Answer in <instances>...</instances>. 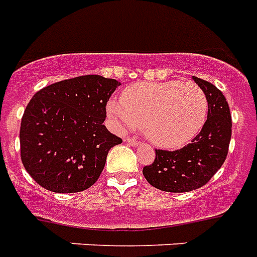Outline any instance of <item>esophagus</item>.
<instances>
[{
    "label": "esophagus",
    "mask_w": 257,
    "mask_h": 257,
    "mask_svg": "<svg viewBox=\"0 0 257 257\" xmlns=\"http://www.w3.org/2000/svg\"><path fill=\"white\" fill-rule=\"evenodd\" d=\"M126 143H128L131 147H137V145H140V141L137 139H135V137H128V139H126Z\"/></svg>",
    "instance_id": "esophagus-1"
}]
</instances>
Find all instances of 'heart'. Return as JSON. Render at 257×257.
<instances>
[{
    "mask_svg": "<svg viewBox=\"0 0 257 257\" xmlns=\"http://www.w3.org/2000/svg\"><path fill=\"white\" fill-rule=\"evenodd\" d=\"M121 99L108 103V116L121 128L144 126L148 139L162 148L191 141L207 117V96L193 81H140L125 88Z\"/></svg>",
    "mask_w": 257,
    "mask_h": 257,
    "instance_id": "b5f03b06",
    "label": "heart"
}]
</instances>
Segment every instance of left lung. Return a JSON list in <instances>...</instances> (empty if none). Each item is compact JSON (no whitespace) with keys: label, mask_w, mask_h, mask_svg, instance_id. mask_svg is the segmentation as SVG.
<instances>
[{"label":"left lung","mask_w":257,"mask_h":257,"mask_svg":"<svg viewBox=\"0 0 257 257\" xmlns=\"http://www.w3.org/2000/svg\"><path fill=\"white\" fill-rule=\"evenodd\" d=\"M207 96V120L199 135L182 149H156L153 164L143 169L148 182L168 193L197 190L222 168L231 140V113L226 97L215 85L193 76Z\"/></svg>","instance_id":"1"}]
</instances>
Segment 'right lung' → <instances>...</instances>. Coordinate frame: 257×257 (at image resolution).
I'll use <instances>...</instances> for the list:
<instances>
[{
	"instance_id": "right-lung-1",
	"label": "right lung",
	"mask_w": 257,
	"mask_h": 257,
	"mask_svg": "<svg viewBox=\"0 0 257 257\" xmlns=\"http://www.w3.org/2000/svg\"><path fill=\"white\" fill-rule=\"evenodd\" d=\"M120 81L84 75L35 93L22 116L21 160L35 182L54 193L88 189L121 139L105 128L107 101Z\"/></svg>"
}]
</instances>
